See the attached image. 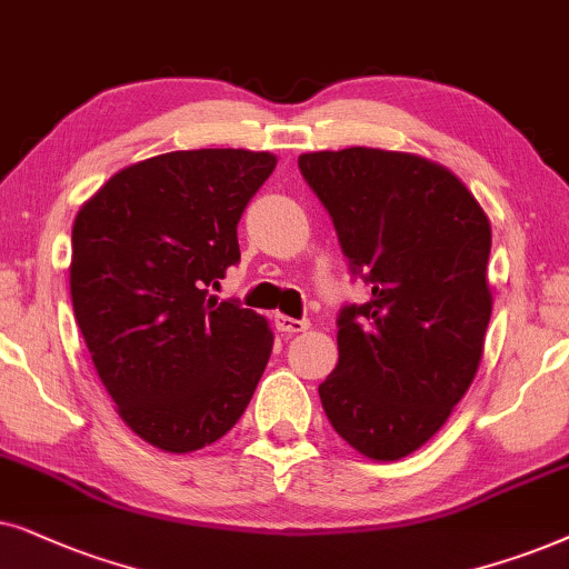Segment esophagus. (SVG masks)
Returning a JSON list of instances; mask_svg holds the SVG:
<instances>
[{
    "instance_id": "34e87169",
    "label": "esophagus",
    "mask_w": 569,
    "mask_h": 569,
    "mask_svg": "<svg viewBox=\"0 0 569 569\" xmlns=\"http://www.w3.org/2000/svg\"><path fill=\"white\" fill-rule=\"evenodd\" d=\"M276 328L280 332H289V336H293V332H305L309 328L307 320H293V317L289 315H276Z\"/></svg>"
}]
</instances>
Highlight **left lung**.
<instances>
[{
    "instance_id": "8db88e82",
    "label": "left lung",
    "mask_w": 569,
    "mask_h": 569,
    "mask_svg": "<svg viewBox=\"0 0 569 569\" xmlns=\"http://www.w3.org/2000/svg\"><path fill=\"white\" fill-rule=\"evenodd\" d=\"M299 169L372 286V301L338 317L322 408L363 458L400 460L442 429L479 372L489 218L456 173L416 153L317 150Z\"/></svg>"
}]
</instances>
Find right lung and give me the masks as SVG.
Here are the masks:
<instances>
[{
	"mask_svg": "<svg viewBox=\"0 0 569 569\" xmlns=\"http://www.w3.org/2000/svg\"><path fill=\"white\" fill-rule=\"evenodd\" d=\"M276 163L173 150L124 166L74 216V320L119 419L163 452L221 439L268 367L270 322L208 286L239 262L237 223Z\"/></svg>",
	"mask_w": 569,
	"mask_h": 569,
	"instance_id": "obj_1",
	"label": "right lung"
}]
</instances>
